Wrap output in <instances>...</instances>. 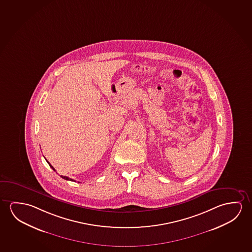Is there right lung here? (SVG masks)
<instances>
[{"instance_id":"1","label":"right lung","mask_w":252,"mask_h":252,"mask_svg":"<svg viewBox=\"0 0 252 252\" xmlns=\"http://www.w3.org/2000/svg\"><path fill=\"white\" fill-rule=\"evenodd\" d=\"M47 162H48V164L50 165V167H51V168L53 169V170L56 171L55 170L54 167L51 166V164H50V162H49V161H47ZM61 177H62L63 179H64V180H67V181H71V182H73V180H72V179L69 178V177H67V176H63V175H61Z\"/></svg>"}]
</instances>
